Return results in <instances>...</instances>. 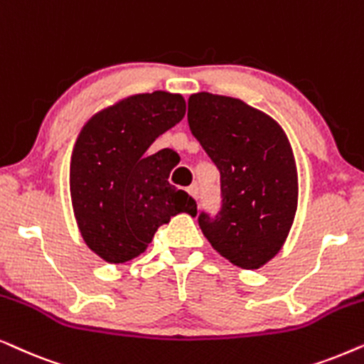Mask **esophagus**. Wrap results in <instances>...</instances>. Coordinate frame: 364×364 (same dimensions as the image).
Returning <instances> with one entry per match:
<instances>
[{"mask_svg":"<svg viewBox=\"0 0 364 364\" xmlns=\"http://www.w3.org/2000/svg\"><path fill=\"white\" fill-rule=\"evenodd\" d=\"M188 191H190V195L195 198V200H200V195H201V188L198 185H191L188 188Z\"/></svg>","mask_w":364,"mask_h":364,"instance_id":"obj_1","label":"esophagus"}]
</instances>
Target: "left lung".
<instances>
[{"instance_id": "left-lung-1", "label": "left lung", "mask_w": 364, "mask_h": 364, "mask_svg": "<svg viewBox=\"0 0 364 364\" xmlns=\"http://www.w3.org/2000/svg\"><path fill=\"white\" fill-rule=\"evenodd\" d=\"M188 124L221 176L220 210H201L198 225L232 264L259 268L281 250L298 206L288 139L269 116L211 93L190 96Z\"/></svg>"}]
</instances>
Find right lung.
<instances>
[{
    "label": "right lung",
    "instance_id": "1",
    "mask_svg": "<svg viewBox=\"0 0 364 364\" xmlns=\"http://www.w3.org/2000/svg\"><path fill=\"white\" fill-rule=\"evenodd\" d=\"M186 103L166 91L129 96L88 121L71 159V198L86 245L108 263L141 255L178 213L196 215L195 198L169 185L159 134L183 119Z\"/></svg>",
    "mask_w": 364,
    "mask_h": 364
}]
</instances>
